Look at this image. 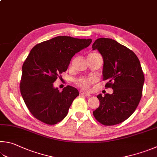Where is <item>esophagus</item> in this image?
I'll return each mask as SVG.
<instances>
[{
  "label": "esophagus",
  "instance_id": "esophagus-1",
  "mask_svg": "<svg viewBox=\"0 0 157 157\" xmlns=\"http://www.w3.org/2000/svg\"><path fill=\"white\" fill-rule=\"evenodd\" d=\"M80 95H82V96H85V97H88V98H89V97L90 96V94L88 93H84V92H82L80 93Z\"/></svg>",
  "mask_w": 157,
  "mask_h": 157
}]
</instances>
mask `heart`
I'll list each match as a JSON object with an SVG mask.
<instances>
[{"mask_svg":"<svg viewBox=\"0 0 157 157\" xmlns=\"http://www.w3.org/2000/svg\"><path fill=\"white\" fill-rule=\"evenodd\" d=\"M94 54H98L97 53H91L89 55H94ZM95 82V79L93 78H86V77H81L77 79L75 81V84L83 90H89L91 84Z\"/></svg>","mask_w":157,"mask_h":157,"instance_id":"heart-1","label":"heart"}]
</instances>
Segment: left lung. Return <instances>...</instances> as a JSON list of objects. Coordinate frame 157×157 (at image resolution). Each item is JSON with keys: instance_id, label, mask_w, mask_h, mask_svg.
Wrapping results in <instances>:
<instances>
[{"instance_id": "left-lung-1", "label": "left lung", "mask_w": 157, "mask_h": 157, "mask_svg": "<svg viewBox=\"0 0 157 157\" xmlns=\"http://www.w3.org/2000/svg\"><path fill=\"white\" fill-rule=\"evenodd\" d=\"M92 48L103 57L105 88L113 90L111 95L97 96L99 106L93 115L104 126L120 124L132 115L141 99L144 75L140 62L132 50L115 40L98 38Z\"/></svg>"}]
</instances>
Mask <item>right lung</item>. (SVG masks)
<instances>
[{
    "label": "right lung",
    "mask_w": 157,
    "mask_h": 157,
    "mask_svg": "<svg viewBox=\"0 0 157 157\" xmlns=\"http://www.w3.org/2000/svg\"><path fill=\"white\" fill-rule=\"evenodd\" d=\"M91 42V39L57 36L32 48L22 65L20 90L34 117L55 125L67 116L73 101L79 95L78 90L67 86L59 92L53 83L62 78L72 57Z\"/></svg>",
    "instance_id": "right-lung-1"
}]
</instances>
